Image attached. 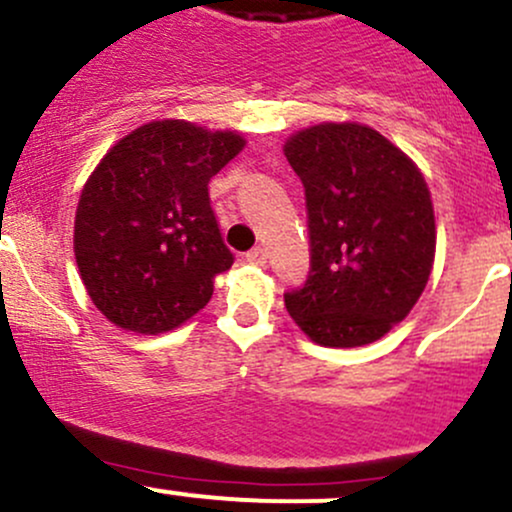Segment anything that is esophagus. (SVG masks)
Instances as JSON below:
<instances>
[{
    "label": "esophagus",
    "instance_id": "34e87169",
    "mask_svg": "<svg viewBox=\"0 0 512 512\" xmlns=\"http://www.w3.org/2000/svg\"><path fill=\"white\" fill-rule=\"evenodd\" d=\"M266 251L261 249V246H256V249H251L249 254H246V261L254 263V266H266Z\"/></svg>",
    "mask_w": 512,
    "mask_h": 512
}]
</instances>
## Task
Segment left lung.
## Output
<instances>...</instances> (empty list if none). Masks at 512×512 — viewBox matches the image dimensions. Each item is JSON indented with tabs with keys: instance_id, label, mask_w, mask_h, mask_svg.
Masks as SVG:
<instances>
[{
	"instance_id": "1",
	"label": "left lung",
	"mask_w": 512,
	"mask_h": 512,
	"mask_svg": "<svg viewBox=\"0 0 512 512\" xmlns=\"http://www.w3.org/2000/svg\"><path fill=\"white\" fill-rule=\"evenodd\" d=\"M304 186L309 275L285 292L319 346H367L406 319L435 258V215L418 166L377 130L321 123L285 142Z\"/></svg>"
}]
</instances>
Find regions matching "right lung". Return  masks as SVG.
<instances>
[{
  "label": "right lung",
  "mask_w": 512,
  "mask_h": 512,
  "mask_svg": "<svg viewBox=\"0 0 512 512\" xmlns=\"http://www.w3.org/2000/svg\"><path fill=\"white\" fill-rule=\"evenodd\" d=\"M244 149L232 130L154 120L108 149L84 183L74 256L91 302L135 333H164L198 314L232 268L208 183Z\"/></svg>",
  "instance_id": "1"
}]
</instances>
